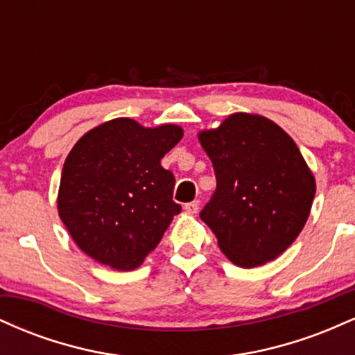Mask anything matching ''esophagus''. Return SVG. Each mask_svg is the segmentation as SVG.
Segmentation results:
<instances>
[{
  "label": "esophagus",
  "instance_id": "esophagus-1",
  "mask_svg": "<svg viewBox=\"0 0 355 355\" xmlns=\"http://www.w3.org/2000/svg\"><path fill=\"white\" fill-rule=\"evenodd\" d=\"M198 209H200V202H198V200L185 203V211H189V214H191V215L197 214Z\"/></svg>",
  "mask_w": 355,
  "mask_h": 355
}]
</instances>
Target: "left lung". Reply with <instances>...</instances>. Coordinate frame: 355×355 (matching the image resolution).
Instances as JSON below:
<instances>
[{"mask_svg":"<svg viewBox=\"0 0 355 355\" xmlns=\"http://www.w3.org/2000/svg\"><path fill=\"white\" fill-rule=\"evenodd\" d=\"M217 189L200 218L239 267H259L287 250L307 222L315 180L295 141L266 116L234 113L198 133Z\"/></svg>","mask_w":355,"mask_h":355,"instance_id":"1","label":"left lung"}]
</instances>
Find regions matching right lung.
Listing matches in <instances>:
<instances>
[{
  "mask_svg": "<svg viewBox=\"0 0 355 355\" xmlns=\"http://www.w3.org/2000/svg\"><path fill=\"white\" fill-rule=\"evenodd\" d=\"M177 125L145 128L116 118L89 130L64 160L58 214L85 254L116 270H133L160 243L182 207L175 177L160 165L182 140Z\"/></svg>",
  "mask_w": 355,
  "mask_h": 355,
  "instance_id": "right-lung-1",
  "label": "right lung"
}]
</instances>
